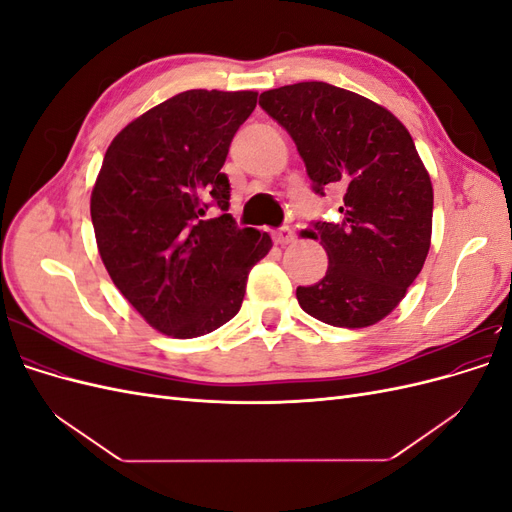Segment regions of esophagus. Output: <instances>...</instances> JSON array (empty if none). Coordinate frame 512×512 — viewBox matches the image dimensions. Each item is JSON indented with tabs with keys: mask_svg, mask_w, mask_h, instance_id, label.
Masks as SVG:
<instances>
[{
	"mask_svg": "<svg viewBox=\"0 0 512 512\" xmlns=\"http://www.w3.org/2000/svg\"><path fill=\"white\" fill-rule=\"evenodd\" d=\"M273 241L277 245H288L294 241V230L290 226H282L273 232Z\"/></svg>",
	"mask_w": 512,
	"mask_h": 512,
	"instance_id": "obj_1",
	"label": "esophagus"
}]
</instances>
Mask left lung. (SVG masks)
<instances>
[{"label":"left lung","instance_id":"1","mask_svg":"<svg viewBox=\"0 0 512 512\" xmlns=\"http://www.w3.org/2000/svg\"><path fill=\"white\" fill-rule=\"evenodd\" d=\"M260 106L292 136L314 192L344 190L342 220L307 232L329 269L297 288L299 305L333 327H371L406 297L431 243L433 188L410 132L384 106L322 81L269 89Z\"/></svg>","mask_w":512,"mask_h":512}]
</instances>
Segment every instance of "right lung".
Listing matches in <instances>:
<instances>
[{
    "label": "right lung",
    "instance_id": "add662e5",
    "mask_svg": "<svg viewBox=\"0 0 512 512\" xmlns=\"http://www.w3.org/2000/svg\"><path fill=\"white\" fill-rule=\"evenodd\" d=\"M256 91L190 89L149 108L108 145L91 192L98 252L113 284L153 329L192 339L243 303L247 273L271 237L237 228L222 173Z\"/></svg>",
    "mask_w": 512,
    "mask_h": 512
}]
</instances>
